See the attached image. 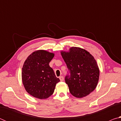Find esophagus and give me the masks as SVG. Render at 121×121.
Returning a JSON list of instances; mask_svg holds the SVG:
<instances>
[{
  "mask_svg": "<svg viewBox=\"0 0 121 121\" xmlns=\"http://www.w3.org/2000/svg\"><path fill=\"white\" fill-rule=\"evenodd\" d=\"M59 78H60L61 81H63V80H64V77H63L62 76H61L59 77Z\"/></svg>",
  "mask_w": 121,
  "mask_h": 121,
  "instance_id": "34e87169",
  "label": "esophagus"
}]
</instances>
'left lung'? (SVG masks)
<instances>
[{"label": "left lung", "instance_id": "left-lung-1", "mask_svg": "<svg viewBox=\"0 0 121 121\" xmlns=\"http://www.w3.org/2000/svg\"><path fill=\"white\" fill-rule=\"evenodd\" d=\"M69 72L65 77L69 91L83 98L94 91L98 84L99 69L94 57L83 48L72 47L69 52H61Z\"/></svg>", "mask_w": 121, "mask_h": 121}]
</instances>
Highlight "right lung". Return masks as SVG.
Instances as JSON below:
<instances>
[{"mask_svg": "<svg viewBox=\"0 0 121 121\" xmlns=\"http://www.w3.org/2000/svg\"><path fill=\"white\" fill-rule=\"evenodd\" d=\"M54 56V53L38 50L30 54L24 63L22 82L26 92L34 97L40 99L48 98L60 82L49 65Z\"/></svg>", "mask_w": 121, "mask_h": 121, "instance_id": "1", "label": "right lung"}]
</instances>
